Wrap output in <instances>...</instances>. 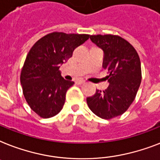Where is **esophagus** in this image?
<instances>
[{
    "label": "esophagus",
    "instance_id": "34e87169",
    "mask_svg": "<svg viewBox=\"0 0 160 160\" xmlns=\"http://www.w3.org/2000/svg\"><path fill=\"white\" fill-rule=\"evenodd\" d=\"M84 83H85V81L83 80H79L76 81V84H84Z\"/></svg>",
    "mask_w": 160,
    "mask_h": 160
}]
</instances>
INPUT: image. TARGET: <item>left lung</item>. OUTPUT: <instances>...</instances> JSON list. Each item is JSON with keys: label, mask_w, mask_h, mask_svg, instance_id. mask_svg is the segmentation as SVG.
I'll list each match as a JSON object with an SVG mask.
<instances>
[{"label": "left lung", "mask_w": 160, "mask_h": 160, "mask_svg": "<svg viewBox=\"0 0 160 160\" xmlns=\"http://www.w3.org/2000/svg\"><path fill=\"white\" fill-rule=\"evenodd\" d=\"M90 39L103 51L102 67L109 74V85L105 90L96 89L86 98L93 113L102 119L123 114L136 98L141 82V61L132 44L118 35H91Z\"/></svg>", "instance_id": "8db88e82"}]
</instances>
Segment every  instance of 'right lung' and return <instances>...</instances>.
<instances>
[{
    "label": "right lung",
    "instance_id": "1",
    "mask_svg": "<svg viewBox=\"0 0 160 160\" xmlns=\"http://www.w3.org/2000/svg\"><path fill=\"white\" fill-rule=\"evenodd\" d=\"M89 38V34L53 32L38 40L28 52L20 83L28 104L41 118L54 117L62 109L67 89L74 82L62 78L60 66Z\"/></svg>",
    "mask_w": 160,
    "mask_h": 160
}]
</instances>
